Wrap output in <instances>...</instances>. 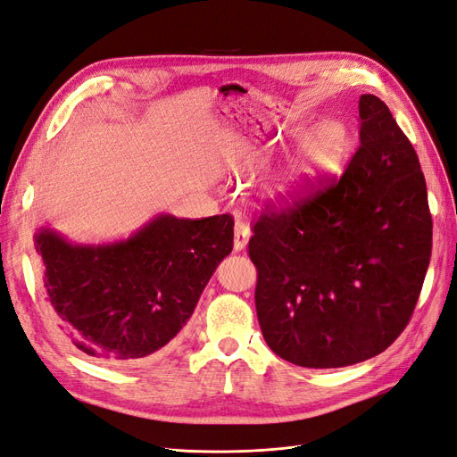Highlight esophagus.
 <instances>
[{"label":"esophagus","instance_id":"34e87169","mask_svg":"<svg viewBox=\"0 0 457 457\" xmlns=\"http://www.w3.org/2000/svg\"><path fill=\"white\" fill-rule=\"evenodd\" d=\"M247 240H250V228L244 223H237L234 227V252H242L247 245Z\"/></svg>","mask_w":457,"mask_h":457}]
</instances>
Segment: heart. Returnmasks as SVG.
Here are the masks:
<instances>
[{"mask_svg":"<svg viewBox=\"0 0 457 457\" xmlns=\"http://www.w3.org/2000/svg\"><path fill=\"white\" fill-rule=\"evenodd\" d=\"M289 139L301 145V150L294 171L274 192L278 202L294 200L303 192L337 177L347 163L353 146L351 131L341 120H326L314 129L299 126Z\"/></svg>","mask_w":457,"mask_h":457,"instance_id":"1","label":"heart"}]
</instances>
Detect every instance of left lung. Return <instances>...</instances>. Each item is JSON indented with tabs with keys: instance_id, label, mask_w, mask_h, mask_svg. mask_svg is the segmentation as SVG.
<instances>
[{
	"instance_id": "left-lung-1",
	"label": "left lung",
	"mask_w": 457,
	"mask_h": 457,
	"mask_svg": "<svg viewBox=\"0 0 457 457\" xmlns=\"http://www.w3.org/2000/svg\"><path fill=\"white\" fill-rule=\"evenodd\" d=\"M361 148L336 185L261 215L250 240L255 309L274 354L343 368L403 334L431 259L433 220L416 150L376 95L358 101Z\"/></svg>"
}]
</instances>
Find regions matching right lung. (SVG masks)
Here are the masks:
<instances>
[{
	"instance_id": "right-lung-1",
	"label": "right lung",
	"mask_w": 457,
	"mask_h": 457,
	"mask_svg": "<svg viewBox=\"0 0 457 457\" xmlns=\"http://www.w3.org/2000/svg\"><path fill=\"white\" fill-rule=\"evenodd\" d=\"M234 219L158 213L131 237L76 244L51 227L34 234L54 316L76 349L137 364L163 353L232 252Z\"/></svg>"
}]
</instances>
